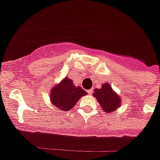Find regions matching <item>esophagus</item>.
Returning a JSON list of instances; mask_svg holds the SVG:
<instances>
[{
  "instance_id": "1",
  "label": "esophagus",
  "mask_w": 160,
  "mask_h": 160,
  "mask_svg": "<svg viewBox=\"0 0 160 160\" xmlns=\"http://www.w3.org/2000/svg\"><path fill=\"white\" fill-rule=\"evenodd\" d=\"M87 93H88V94H92L93 90H87Z\"/></svg>"
}]
</instances>
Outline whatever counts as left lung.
Returning <instances> with one entry per match:
<instances>
[{
    "label": "left lung",
    "instance_id": "left-lung-1",
    "mask_svg": "<svg viewBox=\"0 0 160 160\" xmlns=\"http://www.w3.org/2000/svg\"><path fill=\"white\" fill-rule=\"evenodd\" d=\"M93 95L100 103L104 112H112L120 107V98L114 93L108 83H104L101 89H95Z\"/></svg>",
    "mask_w": 160,
    "mask_h": 160
}]
</instances>
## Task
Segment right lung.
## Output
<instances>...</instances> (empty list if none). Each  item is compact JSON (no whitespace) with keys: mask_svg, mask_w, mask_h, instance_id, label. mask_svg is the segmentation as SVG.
<instances>
[{"mask_svg":"<svg viewBox=\"0 0 160 160\" xmlns=\"http://www.w3.org/2000/svg\"><path fill=\"white\" fill-rule=\"evenodd\" d=\"M87 93L80 87H75L72 80L66 77L62 82L51 90L50 98L54 107L60 111H70L75 106L76 102L82 96Z\"/></svg>","mask_w":160,"mask_h":160,"instance_id":"right-lung-1","label":"right lung"}]
</instances>
